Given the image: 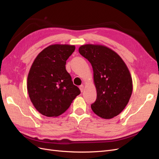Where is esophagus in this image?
Masks as SVG:
<instances>
[{
  "label": "esophagus",
  "instance_id": "1",
  "mask_svg": "<svg viewBox=\"0 0 159 159\" xmlns=\"http://www.w3.org/2000/svg\"><path fill=\"white\" fill-rule=\"evenodd\" d=\"M79 89H80V91L81 92H83V90H84V86L83 85V84H81L80 87H79Z\"/></svg>",
  "mask_w": 159,
  "mask_h": 159
}]
</instances>
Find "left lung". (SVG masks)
I'll return each mask as SVG.
<instances>
[{"label":"left lung","instance_id":"8db88e82","mask_svg":"<svg viewBox=\"0 0 159 159\" xmlns=\"http://www.w3.org/2000/svg\"><path fill=\"white\" fill-rule=\"evenodd\" d=\"M79 51L93 66L97 94L91 105L93 111L106 119L119 115L133 91L132 78L125 63L119 54L102 45H83Z\"/></svg>","mask_w":159,"mask_h":159}]
</instances>
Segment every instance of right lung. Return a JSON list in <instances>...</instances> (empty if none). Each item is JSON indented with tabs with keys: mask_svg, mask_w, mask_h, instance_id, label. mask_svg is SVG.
<instances>
[{
	"mask_svg": "<svg viewBox=\"0 0 159 159\" xmlns=\"http://www.w3.org/2000/svg\"><path fill=\"white\" fill-rule=\"evenodd\" d=\"M75 47L51 45L35 58L27 79V89L31 102L40 113L48 117L65 112L80 94L66 70V61Z\"/></svg>",
	"mask_w": 159,
	"mask_h": 159,
	"instance_id": "right-lung-1",
	"label": "right lung"
}]
</instances>
